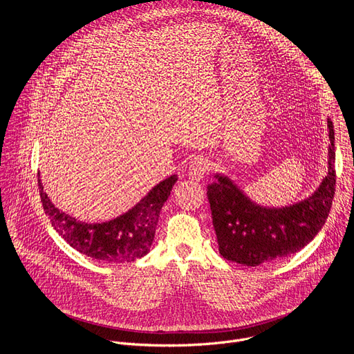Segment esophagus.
I'll return each instance as SVG.
<instances>
[{"instance_id":"esophagus-1","label":"esophagus","mask_w":354,"mask_h":354,"mask_svg":"<svg viewBox=\"0 0 354 354\" xmlns=\"http://www.w3.org/2000/svg\"><path fill=\"white\" fill-rule=\"evenodd\" d=\"M210 171V161L205 157H197L189 167V178L192 180H201Z\"/></svg>"}]
</instances>
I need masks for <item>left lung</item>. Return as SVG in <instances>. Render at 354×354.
I'll return each mask as SVG.
<instances>
[{
	"label": "left lung",
	"mask_w": 354,
	"mask_h": 354,
	"mask_svg": "<svg viewBox=\"0 0 354 354\" xmlns=\"http://www.w3.org/2000/svg\"><path fill=\"white\" fill-rule=\"evenodd\" d=\"M328 175L308 198L287 207H263L254 203L234 182L216 175L207 186L220 254L245 266H259L283 259L310 243L324 227L335 196V131L330 119Z\"/></svg>",
	"instance_id": "obj_1"
}]
</instances>
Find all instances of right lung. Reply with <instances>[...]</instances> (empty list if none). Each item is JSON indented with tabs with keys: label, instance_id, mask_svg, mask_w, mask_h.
Wrapping results in <instances>:
<instances>
[{
	"label": "right lung",
	"instance_id": "obj_1",
	"mask_svg": "<svg viewBox=\"0 0 354 354\" xmlns=\"http://www.w3.org/2000/svg\"><path fill=\"white\" fill-rule=\"evenodd\" d=\"M176 180V175L167 178L151 189L127 213L111 221L96 224L78 221L55 207L43 190L40 178L37 179V185L44 213L70 246L89 258L122 263L134 262L149 252L160 212Z\"/></svg>",
	"mask_w": 354,
	"mask_h": 354
}]
</instances>
